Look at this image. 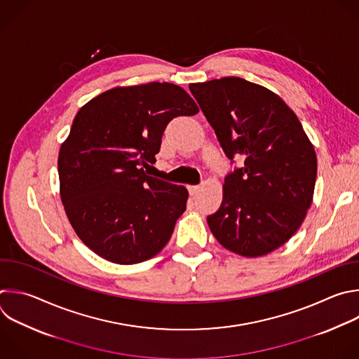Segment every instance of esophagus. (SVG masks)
I'll return each mask as SVG.
<instances>
[{
  "instance_id": "obj_1",
  "label": "esophagus",
  "mask_w": 359,
  "mask_h": 359,
  "mask_svg": "<svg viewBox=\"0 0 359 359\" xmlns=\"http://www.w3.org/2000/svg\"><path fill=\"white\" fill-rule=\"evenodd\" d=\"M187 189H189V193H190L191 196L198 194V193H200V190H201V187H200V186H189Z\"/></svg>"
}]
</instances>
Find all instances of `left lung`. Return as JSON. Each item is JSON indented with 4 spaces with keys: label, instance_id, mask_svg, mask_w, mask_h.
I'll list each match as a JSON object with an SVG mask.
<instances>
[{
    "label": "left lung",
    "instance_id": "left-lung-1",
    "mask_svg": "<svg viewBox=\"0 0 359 359\" xmlns=\"http://www.w3.org/2000/svg\"><path fill=\"white\" fill-rule=\"evenodd\" d=\"M189 88L226 158H244L243 168L225 177L208 226L233 254L268 255L296 233L313 203L314 147L293 109L264 86L222 77Z\"/></svg>",
    "mask_w": 359,
    "mask_h": 359
}]
</instances>
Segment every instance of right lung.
Returning <instances> with one entry per match:
<instances>
[{
  "instance_id": "1",
  "label": "right lung",
  "mask_w": 359,
  "mask_h": 359,
  "mask_svg": "<svg viewBox=\"0 0 359 359\" xmlns=\"http://www.w3.org/2000/svg\"><path fill=\"white\" fill-rule=\"evenodd\" d=\"M198 112L172 83L114 87L76 114L57 158L60 198L77 236L98 257L133 265L158 255L189 191L148 176L166 126Z\"/></svg>"
}]
</instances>
